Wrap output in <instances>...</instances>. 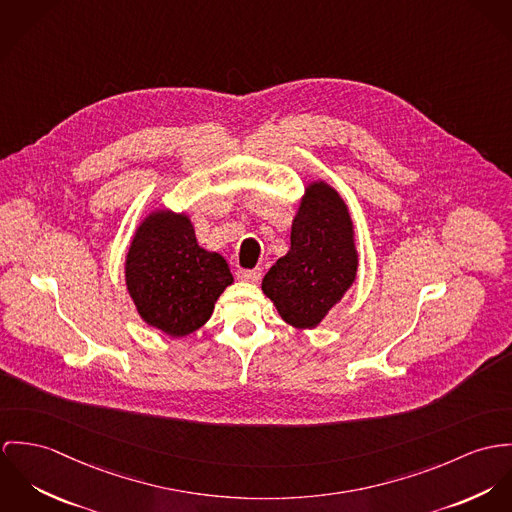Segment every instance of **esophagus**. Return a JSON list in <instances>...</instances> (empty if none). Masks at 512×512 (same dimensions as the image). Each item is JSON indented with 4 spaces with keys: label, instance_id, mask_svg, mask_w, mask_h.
<instances>
[{
    "label": "esophagus",
    "instance_id": "obj_1",
    "mask_svg": "<svg viewBox=\"0 0 512 512\" xmlns=\"http://www.w3.org/2000/svg\"><path fill=\"white\" fill-rule=\"evenodd\" d=\"M237 279L247 283H259L261 281V269H239Z\"/></svg>",
    "mask_w": 512,
    "mask_h": 512
}]
</instances>
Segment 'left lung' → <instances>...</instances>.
Segmentation results:
<instances>
[{"instance_id": "obj_1", "label": "left lung", "mask_w": 512, "mask_h": 512, "mask_svg": "<svg viewBox=\"0 0 512 512\" xmlns=\"http://www.w3.org/2000/svg\"><path fill=\"white\" fill-rule=\"evenodd\" d=\"M355 231L338 190L310 182L290 229V249L265 275L263 292L286 324L316 328L357 275Z\"/></svg>"}]
</instances>
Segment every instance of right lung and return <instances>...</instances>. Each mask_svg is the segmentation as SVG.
Returning a JSON list of instances; mask_svg holds the SVG:
<instances>
[{
    "mask_svg": "<svg viewBox=\"0 0 512 512\" xmlns=\"http://www.w3.org/2000/svg\"><path fill=\"white\" fill-rule=\"evenodd\" d=\"M231 283L226 259L198 245L186 214L155 210L139 224L125 259V284L145 324L184 338L210 320Z\"/></svg>",
    "mask_w": 512,
    "mask_h": 512,
    "instance_id": "right-lung-1",
    "label": "right lung"
}]
</instances>
